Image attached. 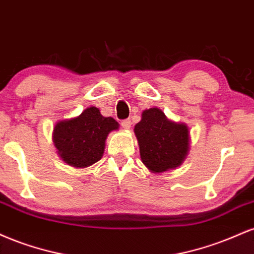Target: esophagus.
<instances>
[{"label": "esophagus", "instance_id": "obj_1", "mask_svg": "<svg viewBox=\"0 0 254 254\" xmlns=\"http://www.w3.org/2000/svg\"><path fill=\"white\" fill-rule=\"evenodd\" d=\"M121 125H122V127H123V129L129 130L131 127V121H130V119H124V121H122Z\"/></svg>", "mask_w": 254, "mask_h": 254}]
</instances>
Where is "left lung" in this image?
<instances>
[{
  "mask_svg": "<svg viewBox=\"0 0 254 254\" xmlns=\"http://www.w3.org/2000/svg\"><path fill=\"white\" fill-rule=\"evenodd\" d=\"M142 162L153 173L174 170L183 164L190 148L189 127L167 119L157 107L145 110L135 125Z\"/></svg>",
  "mask_w": 254,
  "mask_h": 254,
  "instance_id": "8db88e82",
  "label": "left lung"
}]
</instances>
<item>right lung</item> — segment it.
<instances>
[{"instance_id":"right-lung-1","label":"right lung","mask_w":254,"mask_h":254,"mask_svg":"<svg viewBox=\"0 0 254 254\" xmlns=\"http://www.w3.org/2000/svg\"><path fill=\"white\" fill-rule=\"evenodd\" d=\"M118 127L115 119L104 117L99 109L92 106L76 118L58 122L52 139L65 164L84 168L103 157L107 135Z\"/></svg>"}]
</instances>
